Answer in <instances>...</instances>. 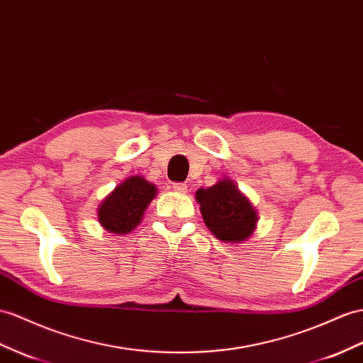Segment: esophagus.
Segmentation results:
<instances>
[{"mask_svg":"<svg viewBox=\"0 0 363 363\" xmlns=\"http://www.w3.org/2000/svg\"><path fill=\"white\" fill-rule=\"evenodd\" d=\"M173 190H174L176 193H179V194L187 193V184H184V182H174V184H173Z\"/></svg>","mask_w":363,"mask_h":363,"instance_id":"1","label":"esophagus"}]
</instances>
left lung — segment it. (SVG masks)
<instances>
[{
	"mask_svg": "<svg viewBox=\"0 0 363 363\" xmlns=\"http://www.w3.org/2000/svg\"><path fill=\"white\" fill-rule=\"evenodd\" d=\"M196 201L206 225L222 242L240 244L253 235L257 213L231 179L224 178L213 187L199 189Z\"/></svg>",
	"mask_w": 363,
	"mask_h": 363,
	"instance_id": "obj_1",
	"label": "left lung"
}]
</instances>
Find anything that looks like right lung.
<instances>
[{"label":"right lung","instance_id":"right-lung-1","mask_svg":"<svg viewBox=\"0 0 363 363\" xmlns=\"http://www.w3.org/2000/svg\"><path fill=\"white\" fill-rule=\"evenodd\" d=\"M156 196V187L143 176H130L102 201L98 220L104 230L127 235L143 220L148 203Z\"/></svg>","mask_w":363,"mask_h":363}]
</instances>
